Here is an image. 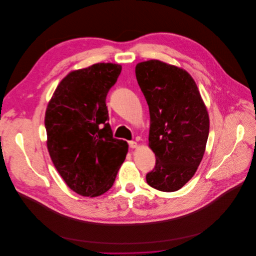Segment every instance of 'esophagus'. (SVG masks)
Wrapping results in <instances>:
<instances>
[{
    "label": "esophagus",
    "mask_w": 256,
    "mask_h": 256,
    "mask_svg": "<svg viewBox=\"0 0 256 256\" xmlns=\"http://www.w3.org/2000/svg\"><path fill=\"white\" fill-rule=\"evenodd\" d=\"M128 144H129V146H130L131 148H137V143H136L135 141H130Z\"/></svg>",
    "instance_id": "obj_1"
}]
</instances>
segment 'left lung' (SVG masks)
Segmentation results:
<instances>
[{
    "label": "left lung",
    "mask_w": 256,
    "mask_h": 256,
    "mask_svg": "<svg viewBox=\"0 0 256 256\" xmlns=\"http://www.w3.org/2000/svg\"><path fill=\"white\" fill-rule=\"evenodd\" d=\"M135 73L148 106V146L156 154L146 183L160 191H176L192 178L204 156L208 112L185 70L150 60L137 64Z\"/></svg>",
    "instance_id": "8db88e82"
}]
</instances>
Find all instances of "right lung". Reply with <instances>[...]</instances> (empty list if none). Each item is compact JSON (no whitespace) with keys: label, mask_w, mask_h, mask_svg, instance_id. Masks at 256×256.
<instances>
[{"label":"right lung","mask_w":256,"mask_h":256,"mask_svg":"<svg viewBox=\"0 0 256 256\" xmlns=\"http://www.w3.org/2000/svg\"><path fill=\"white\" fill-rule=\"evenodd\" d=\"M122 67L98 63L68 74L45 113L47 148L66 184L82 196L96 197L112 187L128 152L113 138L106 104Z\"/></svg>","instance_id":"add662e5"}]
</instances>
